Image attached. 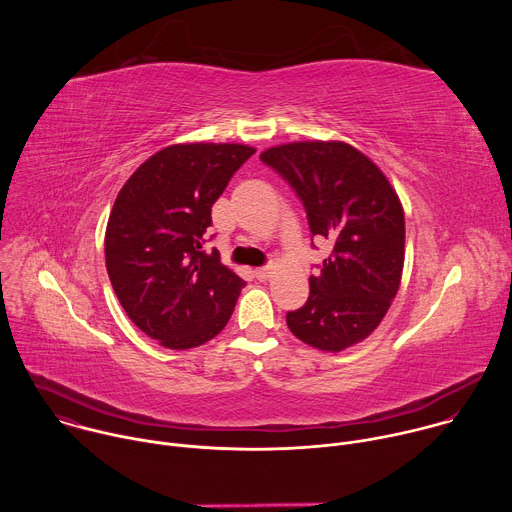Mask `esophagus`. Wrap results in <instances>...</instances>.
<instances>
[{
	"label": "esophagus",
	"instance_id": "34e87169",
	"mask_svg": "<svg viewBox=\"0 0 512 512\" xmlns=\"http://www.w3.org/2000/svg\"><path fill=\"white\" fill-rule=\"evenodd\" d=\"M271 267H259V269H255V277L259 279V281H267L269 277H271Z\"/></svg>",
	"mask_w": 512,
	"mask_h": 512
}]
</instances>
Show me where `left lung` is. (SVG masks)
<instances>
[{
    "label": "left lung",
    "instance_id": "8db88e82",
    "mask_svg": "<svg viewBox=\"0 0 512 512\" xmlns=\"http://www.w3.org/2000/svg\"><path fill=\"white\" fill-rule=\"evenodd\" d=\"M302 198L310 231L332 245L304 308L287 314L302 342L340 352L369 338L403 275L405 212L383 170L346 141H291L261 152Z\"/></svg>",
    "mask_w": 512,
    "mask_h": 512
}]
</instances>
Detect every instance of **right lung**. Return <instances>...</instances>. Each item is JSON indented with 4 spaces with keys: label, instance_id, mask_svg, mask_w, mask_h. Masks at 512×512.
<instances>
[{
    "label": "right lung",
    "instance_id": "obj_1",
    "mask_svg": "<svg viewBox=\"0 0 512 512\" xmlns=\"http://www.w3.org/2000/svg\"><path fill=\"white\" fill-rule=\"evenodd\" d=\"M255 154L245 143H174L123 184L105 231L111 285L131 322L172 350L221 332L245 281L204 253L210 210Z\"/></svg>",
    "mask_w": 512,
    "mask_h": 512
}]
</instances>
